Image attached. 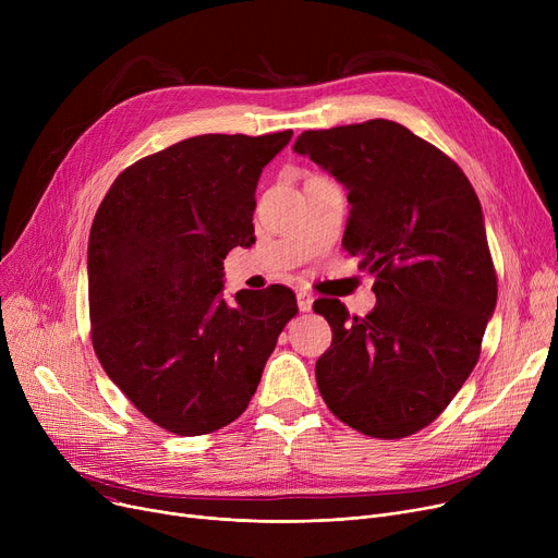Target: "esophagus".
<instances>
[{"label":"esophagus","mask_w":558,"mask_h":558,"mask_svg":"<svg viewBox=\"0 0 558 558\" xmlns=\"http://www.w3.org/2000/svg\"><path fill=\"white\" fill-rule=\"evenodd\" d=\"M296 299H299V310L301 312H310L312 310V303H314V296L310 294V291H299V294H296Z\"/></svg>","instance_id":"1"}]
</instances>
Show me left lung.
<instances>
[{
    "instance_id": "8db88e82",
    "label": "left lung",
    "mask_w": 558,
    "mask_h": 558,
    "mask_svg": "<svg viewBox=\"0 0 558 558\" xmlns=\"http://www.w3.org/2000/svg\"><path fill=\"white\" fill-rule=\"evenodd\" d=\"M294 151L348 190L343 248L375 276L366 316L350 318L337 299L314 303L332 328L318 391L366 436L416 434L473 373L495 310L480 198L452 158L389 120L305 131Z\"/></svg>"
}]
</instances>
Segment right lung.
Returning <instances> with one entry per match:
<instances>
[{"label":"right lung","mask_w":558,"mask_h":558,"mask_svg":"<svg viewBox=\"0 0 558 558\" xmlns=\"http://www.w3.org/2000/svg\"><path fill=\"white\" fill-rule=\"evenodd\" d=\"M291 131L208 133L126 167L87 244L95 353L158 427L201 436L248 407L278 335L299 305L282 284L221 299L223 259L251 246L255 187Z\"/></svg>","instance_id":"1"}]
</instances>
